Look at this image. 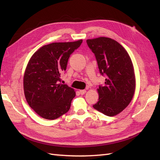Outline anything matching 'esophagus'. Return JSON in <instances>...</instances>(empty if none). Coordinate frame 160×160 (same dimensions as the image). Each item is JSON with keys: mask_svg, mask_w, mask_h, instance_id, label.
Here are the masks:
<instances>
[{"mask_svg": "<svg viewBox=\"0 0 160 160\" xmlns=\"http://www.w3.org/2000/svg\"><path fill=\"white\" fill-rule=\"evenodd\" d=\"M79 93L81 94V95H84L85 93H86V90L83 89V90H80L79 91Z\"/></svg>", "mask_w": 160, "mask_h": 160, "instance_id": "obj_1", "label": "esophagus"}]
</instances>
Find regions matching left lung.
<instances>
[{"instance_id":"left-lung-1","label":"left lung","mask_w":160,"mask_h":160,"mask_svg":"<svg viewBox=\"0 0 160 160\" xmlns=\"http://www.w3.org/2000/svg\"><path fill=\"white\" fill-rule=\"evenodd\" d=\"M94 53L100 74L105 77L103 85L98 89L99 100L94 109L105 115L114 116L127 107L135 89V78L132 60L119 42L108 37L87 40Z\"/></svg>"}]
</instances>
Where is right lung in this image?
<instances>
[{"instance_id":"obj_1","label":"right lung","mask_w":160,"mask_h":160,"mask_svg":"<svg viewBox=\"0 0 160 160\" xmlns=\"http://www.w3.org/2000/svg\"><path fill=\"white\" fill-rule=\"evenodd\" d=\"M83 40L52 42L34 53L24 75V92L28 104L47 119H55L66 113L75 92L61 83L70 55L81 46Z\"/></svg>"}]
</instances>
